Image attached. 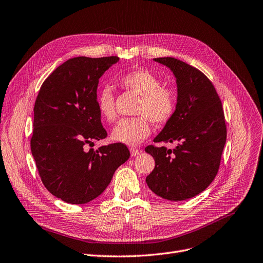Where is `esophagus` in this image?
Wrapping results in <instances>:
<instances>
[{"label":"esophagus","instance_id":"obj_1","mask_svg":"<svg viewBox=\"0 0 263 263\" xmlns=\"http://www.w3.org/2000/svg\"><path fill=\"white\" fill-rule=\"evenodd\" d=\"M129 149H130V154H132V156H137V155H139V154H141V153H142V149H140V148H137V147H130Z\"/></svg>","mask_w":263,"mask_h":263}]
</instances>
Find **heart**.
<instances>
[{"label": "heart", "instance_id": "heart-1", "mask_svg": "<svg viewBox=\"0 0 263 263\" xmlns=\"http://www.w3.org/2000/svg\"><path fill=\"white\" fill-rule=\"evenodd\" d=\"M117 81L124 91L139 96V101L134 108L137 117L120 121L112 130L111 137L115 141L128 145L139 144L151 133L149 122L165 125L176 115L179 103L177 91L162 85L161 79L149 70L139 68L124 72ZM96 104L103 119L116 121V97L109 85L98 90Z\"/></svg>", "mask_w": 263, "mask_h": 263}]
</instances>
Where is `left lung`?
<instances>
[{"label":"left lung","instance_id":"obj_1","mask_svg":"<svg viewBox=\"0 0 263 263\" xmlns=\"http://www.w3.org/2000/svg\"><path fill=\"white\" fill-rule=\"evenodd\" d=\"M177 78L178 109L154 142H178L176 148L145 147L155 159L146 184L157 196L182 201L202 193L219 169L227 127L213 83L198 68L174 58H156Z\"/></svg>","mask_w":263,"mask_h":263}]
</instances>
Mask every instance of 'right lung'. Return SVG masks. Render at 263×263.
I'll return each instance as SVG.
<instances>
[{
	"instance_id": "1",
	"label": "right lung",
	"mask_w": 263,
	"mask_h": 263,
	"mask_svg": "<svg viewBox=\"0 0 263 263\" xmlns=\"http://www.w3.org/2000/svg\"><path fill=\"white\" fill-rule=\"evenodd\" d=\"M119 60L69 59L49 74L36 97L32 155L46 189L67 203L92 201L130 156L121 142L85 147L107 137L96 104L97 85Z\"/></svg>"
}]
</instances>
